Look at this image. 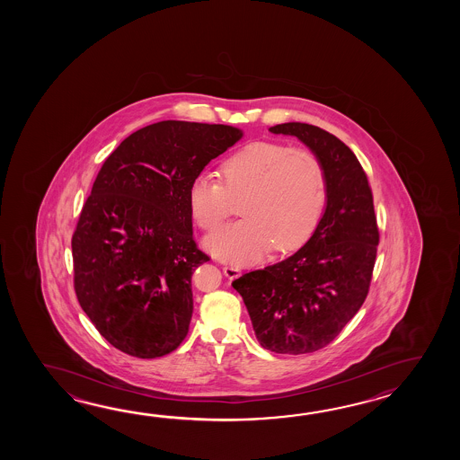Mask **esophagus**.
I'll return each mask as SVG.
<instances>
[{"label":"esophagus","instance_id":"esophagus-1","mask_svg":"<svg viewBox=\"0 0 460 460\" xmlns=\"http://www.w3.org/2000/svg\"><path fill=\"white\" fill-rule=\"evenodd\" d=\"M224 274H226L228 279H234L242 274V270L238 266H224Z\"/></svg>","mask_w":460,"mask_h":460}]
</instances>
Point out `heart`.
Segmentation results:
<instances>
[{
	"label": "heart",
	"mask_w": 460,
	"mask_h": 460,
	"mask_svg": "<svg viewBox=\"0 0 460 460\" xmlns=\"http://www.w3.org/2000/svg\"><path fill=\"white\" fill-rule=\"evenodd\" d=\"M220 182L199 176L187 189V207L196 226L214 230L242 199V220L220 226L204 240L222 261L250 264L274 246L284 253L303 246L323 220L329 184L321 157L304 146L256 141L240 147L220 166Z\"/></svg>",
	"instance_id": "1"
}]
</instances>
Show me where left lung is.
<instances>
[{
    "label": "left lung",
    "instance_id": "obj_1",
    "mask_svg": "<svg viewBox=\"0 0 460 460\" xmlns=\"http://www.w3.org/2000/svg\"><path fill=\"white\" fill-rule=\"evenodd\" d=\"M321 157L329 184L323 220L293 256L234 279L263 349L301 355L332 342L368 294L380 240L372 189L352 149L314 125L270 128Z\"/></svg>",
    "mask_w": 460,
    "mask_h": 460
}]
</instances>
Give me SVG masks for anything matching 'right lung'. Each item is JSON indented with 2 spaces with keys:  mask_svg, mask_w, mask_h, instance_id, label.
Masks as SVG:
<instances>
[{
  "mask_svg": "<svg viewBox=\"0 0 460 460\" xmlns=\"http://www.w3.org/2000/svg\"><path fill=\"white\" fill-rule=\"evenodd\" d=\"M243 137L240 128L167 119L107 157L72 236L74 286L108 342L137 358L176 350L194 311L197 248L187 189Z\"/></svg>",
  "mask_w": 460,
  "mask_h": 460,
  "instance_id": "add662e5",
  "label": "right lung"
}]
</instances>
